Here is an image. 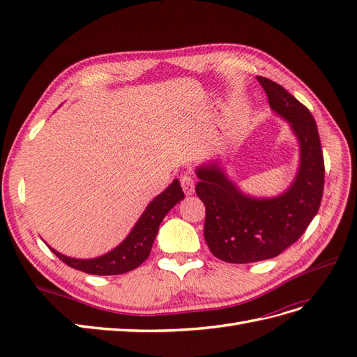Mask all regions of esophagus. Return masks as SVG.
Returning <instances> with one entry per match:
<instances>
[{
  "mask_svg": "<svg viewBox=\"0 0 357 357\" xmlns=\"http://www.w3.org/2000/svg\"><path fill=\"white\" fill-rule=\"evenodd\" d=\"M181 188H183V192L186 193V195H192L193 192H195V180H193L190 176L185 174L181 177Z\"/></svg>",
  "mask_w": 357,
  "mask_h": 357,
  "instance_id": "1",
  "label": "esophagus"
}]
</instances>
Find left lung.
Returning <instances> with one entry per match:
<instances>
[{"label": "left lung", "mask_w": 357, "mask_h": 357, "mask_svg": "<svg viewBox=\"0 0 357 357\" xmlns=\"http://www.w3.org/2000/svg\"><path fill=\"white\" fill-rule=\"evenodd\" d=\"M269 107L290 125L299 144V165L287 189L275 197H253L228 176L222 158L197 167L195 188L205 204L204 238L211 253L229 264L273 259L305 232L319 211L325 162L314 117L275 82L257 77Z\"/></svg>", "instance_id": "8db88e82"}]
</instances>
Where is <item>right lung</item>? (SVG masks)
Returning <instances> with one entry per match:
<instances>
[{
	"label": "right lung",
	"instance_id": "obj_1",
	"mask_svg": "<svg viewBox=\"0 0 357 357\" xmlns=\"http://www.w3.org/2000/svg\"><path fill=\"white\" fill-rule=\"evenodd\" d=\"M185 193L181 190L180 181L176 178L171 185L160 192L158 197L150 201V204L139 215V219L134 225L131 232L128 234L126 238L116 245L113 250L107 252L102 256L93 259H77L70 257L56 252L55 248L47 245L50 250L55 253L62 262L68 266L79 269L86 274L92 275H117L125 274L128 271L138 268L150 255L156 234L159 231V225L164 220L167 213L178 204Z\"/></svg>",
	"mask_w": 357,
	"mask_h": 357
}]
</instances>
